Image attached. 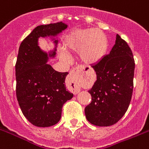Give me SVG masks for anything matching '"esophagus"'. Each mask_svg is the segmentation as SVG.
I'll list each match as a JSON object with an SVG mask.
<instances>
[{"instance_id": "1", "label": "esophagus", "mask_w": 149, "mask_h": 149, "mask_svg": "<svg viewBox=\"0 0 149 149\" xmlns=\"http://www.w3.org/2000/svg\"><path fill=\"white\" fill-rule=\"evenodd\" d=\"M86 71L84 68L82 66H77L76 68L72 69L70 71V74L69 77V82L70 84L71 89L75 94L78 93L80 91V86L79 84V79L83 74L85 73Z\"/></svg>"}]
</instances>
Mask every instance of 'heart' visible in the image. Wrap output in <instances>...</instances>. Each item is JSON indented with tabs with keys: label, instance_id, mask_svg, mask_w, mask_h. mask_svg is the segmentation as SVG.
Returning a JSON list of instances; mask_svg holds the SVG:
<instances>
[{
	"label": "heart",
	"instance_id": "b5f03b06",
	"mask_svg": "<svg viewBox=\"0 0 149 149\" xmlns=\"http://www.w3.org/2000/svg\"><path fill=\"white\" fill-rule=\"evenodd\" d=\"M64 46L71 52L79 53L80 60L87 66H95L103 59L108 49L106 35L96 28L78 30L66 37ZM60 56L64 60L70 59L66 50L60 49Z\"/></svg>",
	"mask_w": 149,
	"mask_h": 149
}]
</instances>
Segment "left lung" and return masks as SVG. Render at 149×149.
<instances>
[{
    "label": "left lung",
    "instance_id": "1",
    "mask_svg": "<svg viewBox=\"0 0 149 149\" xmlns=\"http://www.w3.org/2000/svg\"><path fill=\"white\" fill-rule=\"evenodd\" d=\"M93 68L96 80L88 91L92 102L86 117L94 125L110 126L125 115L131 101L135 61L130 47L117 34L109 54Z\"/></svg>",
    "mask_w": 149,
    "mask_h": 149
}]
</instances>
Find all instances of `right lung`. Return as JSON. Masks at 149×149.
Wrapping results in <instances>:
<instances>
[{
    "label": "right lung",
    "mask_w": 149,
    "mask_h": 149,
    "mask_svg": "<svg viewBox=\"0 0 149 149\" xmlns=\"http://www.w3.org/2000/svg\"><path fill=\"white\" fill-rule=\"evenodd\" d=\"M67 26L62 21L37 26L19 47L15 66L17 99L24 116L35 126L56 124L63 104L73 97L65 86L68 72L56 71L47 63L56 54L58 34ZM40 37H49L54 48L43 51L39 46Z\"/></svg>",
    "instance_id": "obj_1"
}]
</instances>
